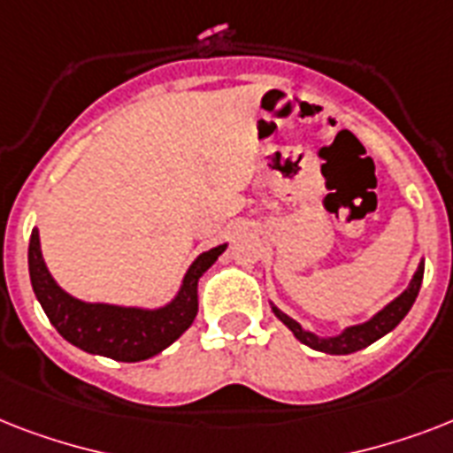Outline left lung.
<instances>
[{"mask_svg":"<svg viewBox=\"0 0 453 453\" xmlns=\"http://www.w3.org/2000/svg\"><path fill=\"white\" fill-rule=\"evenodd\" d=\"M421 282L423 263H418V268H416L411 282H409V287L402 291L400 296L388 303L383 310H379L372 319H366V322L362 324H355V326H345L338 336H317L312 331L303 329L296 319H291L289 315H284L275 303H270V305H273V312L277 315V319H282V322L294 331V336H296L301 343L308 345V348L326 352V355H350V352L362 350L366 345H372L373 341H379V338H383L386 334H390V331L407 317V312L411 310V305H414L416 296H418Z\"/></svg>","mask_w":453,"mask_h":453,"instance_id":"obj_1","label":"left lung"}]
</instances>
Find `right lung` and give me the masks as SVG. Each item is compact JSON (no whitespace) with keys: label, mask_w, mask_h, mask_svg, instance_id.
Returning a JSON list of instances; mask_svg holds the SVG:
<instances>
[{"label":"right lung","mask_w":453,"mask_h":453,"mask_svg":"<svg viewBox=\"0 0 453 453\" xmlns=\"http://www.w3.org/2000/svg\"><path fill=\"white\" fill-rule=\"evenodd\" d=\"M227 244L199 254L183 277L176 298L162 308H124L110 303H87L63 291L46 268L39 230L30 234L27 265L35 296L42 303L49 322L56 326L67 343L91 355L117 359V362H141L155 357L157 352L169 348L197 317V282Z\"/></svg>","instance_id":"1"}]
</instances>
